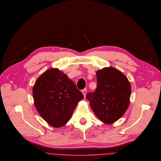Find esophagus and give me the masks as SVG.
<instances>
[{
    "label": "esophagus",
    "instance_id": "1",
    "mask_svg": "<svg viewBox=\"0 0 161 161\" xmlns=\"http://www.w3.org/2000/svg\"><path fill=\"white\" fill-rule=\"evenodd\" d=\"M82 93L83 94L84 97H86V93H87V89H84L83 90H82Z\"/></svg>",
    "mask_w": 161,
    "mask_h": 161
}]
</instances>
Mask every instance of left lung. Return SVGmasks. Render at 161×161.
Returning <instances> with one entry per match:
<instances>
[{
	"mask_svg": "<svg viewBox=\"0 0 161 161\" xmlns=\"http://www.w3.org/2000/svg\"><path fill=\"white\" fill-rule=\"evenodd\" d=\"M97 87L86 97L97 117L105 124L121 118L128 108L131 87L127 77L113 67L97 71Z\"/></svg>",
	"mask_w": 161,
	"mask_h": 161,
	"instance_id": "1",
	"label": "left lung"
}]
</instances>
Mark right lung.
<instances>
[{
	"instance_id": "obj_1",
	"label": "right lung",
	"mask_w": 161,
	"mask_h": 161,
	"mask_svg": "<svg viewBox=\"0 0 161 161\" xmlns=\"http://www.w3.org/2000/svg\"><path fill=\"white\" fill-rule=\"evenodd\" d=\"M36 109L47 122L59 128L68 122L83 95L67 75L58 68L45 71L33 87Z\"/></svg>"
}]
</instances>
